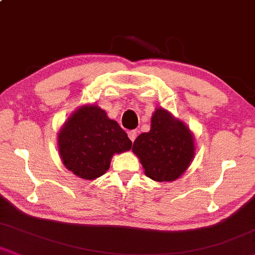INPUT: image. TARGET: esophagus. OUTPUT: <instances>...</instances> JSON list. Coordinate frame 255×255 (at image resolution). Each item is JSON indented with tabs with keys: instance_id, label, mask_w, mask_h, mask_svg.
<instances>
[{
	"instance_id": "34e87169",
	"label": "esophagus",
	"mask_w": 255,
	"mask_h": 255,
	"mask_svg": "<svg viewBox=\"0 0 255 255\" xmlns=\"http://www.w3.org/2000/svg\"><path fill=\"white\" fill-rule=\"evenodd\" d=\"M128 136H129L131 142H134L135 138H136V136H137V131L136 130H129V131H128Z\"/></svg>"
}]
</instances>
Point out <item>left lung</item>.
Listing matches in <instances>:
<instances>
[{"label": "left lung", "mask_w": 255, "mask_h": 255, "mask_svg": "<svg viewBox=\"0 0 255 255\" xmlns=\"http://www.w3.org/2000/svg\"><path fill=\"white\" fill-rule=\"evenodd\" d=\"M144 173L154 181H173L188 168L194 156V140L185 124L163 108L151 117L150 130L133 143Z\"/></svg>", "instance_id": "left-lung-1"}]
</instances>
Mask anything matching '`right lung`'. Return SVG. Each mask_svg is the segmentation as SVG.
Listing matches in <instances>:
<instances>
[{
    "label": "right lung",
    "mask_w": 255,
    "mask_h": 255,
    "mask_svg": "<svg viewBox=\"0 0 255 255\" xmlns=\"http://www.w3.org/2000/svg\"><path fill=\"white\" fill-rule=\"evenodd\" d=\"M131 141L117 121L98 106H83L59 133L63 165L79 178L93 180L105 174L115 153L129 150Z\"/></svg>",
    "instance_id": "add662e5"
}]
</instances>
